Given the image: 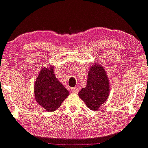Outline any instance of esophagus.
<instances>
[{
	"label": "esophagus",
	"mask_w": 148,
	"mask_h": 148,
	"mask_svg": "<svg viewBox=\"0 0 148 148\" xmlns=\"http://www.w3.org/2000/svg\"><path fill=\"white\" fill-rule=\"evenodd\" d=\"M71 90H72L73 93H78V92H79V88L74 87V88H71Z\"/></svg>",
	"instance_id": "34e87169"
}]
</instances>
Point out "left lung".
Wrapping results in <instances>:
<instances>
[{"label":"left lung","instance_id":"left-lung-1","mask_svg":"<svg viewBox=\"0 0 148 148\" xmlns=\"http://www.w3.org/2000/svg\"><path fill=\"white\" fill-rule=\"evenodd\" d=\"M108 78L105 69L99 64H93L90 68L87 85L78 95L92 111H97L109 95L110 86Z\"/></svg>","mask_w":148,"mask_h":148}]
</instances>
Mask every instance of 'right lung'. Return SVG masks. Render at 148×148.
Wrapping results in <instances>:
<instances>
[{"instance_id": "obj_1", "label": "right lung", "mask_w": 148, "mask_h": 148, "mask_svg": "<svg viewBox=\"0 0 148 148\" xmlns=\"http://www.w3.org/2000/svg\"><path fill=\"white\" fill-rule=\"evenodd\" d=\"M34 92L37 102L49 112L58 109L69 95L56 79L52 66L40 70L35 80Z\"/></svg>"}]
</instances>
